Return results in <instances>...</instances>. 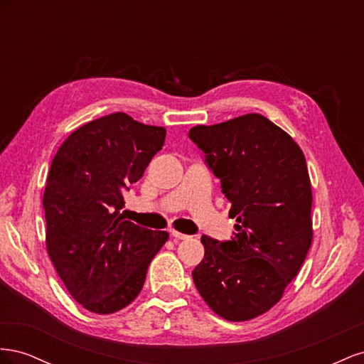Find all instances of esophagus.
Instances as JSON below:
<instances>
[{
  "label": "esophagus",
  "mask_w": 364,
  "mask_h": 364,
  "mask_svg": "<svg viewBox=\"0 0 364 364\" xmlns=\"http://www.w3.org/2000/svg\"><path fill=\"white\" fill-rule=\"evenodd\" d=\"M171 237L176 238V240H188L190 238V235L178 232V230H171Z\"/></svg>",
  "instance_id": "34e87169"
}]
</instances>
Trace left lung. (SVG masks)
Listing matches in <instances>:
<instances>
[{
  "label": "left lung",
  "mask_w": 364,
  "mask_h": 364,
  "mask_svg": "<svg viewBox=\"0 0 364 364\" xmlns=\"http://www.w3.org/2000/svg\"><path fill=\"white\" fill-rule=\"evenodd\" d=\"M190 139L205 153L237 218L234 237H202L205 257L193 270L203 301L230 322L250 321L278 304L311 246V182L302 150L259 114L196 126Z\"/></svg>",
  "instance_id": "left-lung-1"
}]
</instances>
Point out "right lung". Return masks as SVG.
<instances>
[{"instance_id":"1","label":"right lung","mask_w":364,"mask_h":364,"mask_svg":"<svg viewBox=\"0 0 364 364\" xmlns=\"http://www.w3.org/2000/svg\"><path fill=\"white\" fill-rule=\"evenodd\" d=\"M164 127L123 112L97 118L63 141L43 191L47 250L65 287L87 311L112 314L135 301L149 264L168 240L124 220V191L162 149Z\"/></svg>"}]
</instances>
